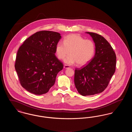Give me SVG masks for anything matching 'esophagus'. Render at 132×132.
Returning <instances> with one entry per match:
<instances>
[{"label":"esophagus","instance_id":"1","mask_svg":"<svg viewBox=\"0 0 132 132\" xmlns=\"http://www.w3.org/2000/svg\"><path fill=\"white\" fill-rule=\"evenodd\" d=\"M64 69H68V68H70V67H69L68 65H64Z\"/></svg>","mask_w":132,"mask_h":132}]
</instances>
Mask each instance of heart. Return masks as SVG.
I'll use <instances>...</instances> for the list:
<instances>
[{
  "label": "heart",
  "mask_w": 132,
  "mask_h": 132,
  "mask_svg": "<svg viewBox=\"0 0 132 132\" xmlns=\"http://www.w3.org/2000/svg\"><path fill=\"white\" fill-rule=\"evenodd\" d=\"M57 56L59 59L67 57L64 61L69 65L77 63L79 66L86 65L94 55L95 45L90 39H85L78 34H71L64 38V43L59 42L55 47Z\"/></svg>",
  "instance_id": "1"
}]
</instances>
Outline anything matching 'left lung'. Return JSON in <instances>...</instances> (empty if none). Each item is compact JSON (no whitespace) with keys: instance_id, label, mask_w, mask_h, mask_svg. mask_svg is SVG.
<instances>
[{"instance_id":"8db88e82","label":"left lung","mask_w":132,"mask_h":132,"mask_svg":"<svg viewBox=\"0 0 132 132\" xmlns=\"http://www.w3.org/2000/svg\"><path fill=\"white\" fill-rule=\"evenodd\" d=\"M87 33L94 40L95 53L87 65L75 70L76 88L82 96L102 93L114 74L116 64L115 53L106 39L96 33Z\"/></svg>"}]
</instances>
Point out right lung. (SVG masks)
Segmentation results:
<instances>
[{"instance_id":"1","label":"right lung","mask_w":132,"mask_h":132,"mask_svg":"<svg viewBox=\"0 0 132 132\" xmlns=\"http://www.w3.org/2000/svg\"><path fill=\"white\" fill-rule=\"evenodd\" d=\"M58 32L42 31L27 38L18 50L15 68L21 86L33 94L48 92L63 64L56 56Z\"/></svg>"}]
</instances>
